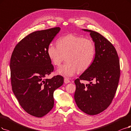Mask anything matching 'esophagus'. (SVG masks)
Instances as JSON below:
<instances>
[{"label": "esophagus", "mask_w": 131, "mask_h": 131, "mask_svg": "<svg viewBox=\"0 0 131 131\" xmlns=\"http://www.w3.org/2000/svg\"><path fill=\"white\" fill-rule=\"evenodd\" d=\"M64 83H65V84H68V83H70V80H69L68 78H65L64 79Z\"/></svg>", "instance_id": "1"}]
</instances>
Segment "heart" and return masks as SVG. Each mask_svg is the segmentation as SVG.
<instances>
[{"label":"heart","mask_w":131,"mask_h":131,"mask_svg":"<svg viewBox=\"0 0 131 131\" xmlns=\"http://www.w3.org/2000/svg\"><path fill=\"white\" fill-rule=\"evenodd\" d=\"M57 46L51 43L47 54L53 65L59 66L66 62L57 70V74L66 77L74 75L78 71L84 72L92 64L95 56L94 42L89 39L73 34L62 37L57 41Z\"/></svg>","instance_id":"obj_1"}]
</instances>
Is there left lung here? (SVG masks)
I'll list each match as a JSON object with an SVG mask.
<instances>
[{
	"instance_id": "8db88e82",
	"label": "left lung",
	"mask_w": 131,
	"mask_h": 131,
	"mask_svg": "<svg viewBox=\"0 0 131 131\" xmlns=\"http://www.w3.org/2000/svg\"><path fill=\"white\" fill-rule=\"evenodd\" d=\"M95 46V56L92 64L74 81L76 90L74 100L84 113L95 115L107 108L114 98L120 78L119 57L115 47L100 33L89 30ZM80 80L89 81L85 85ZM95 81L93 84L91 81Z\"/></svg>"
}]
</instances>
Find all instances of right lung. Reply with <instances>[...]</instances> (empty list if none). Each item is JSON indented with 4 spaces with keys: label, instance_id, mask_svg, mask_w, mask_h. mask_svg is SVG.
<instances>
[{
    "label": "right lung",
    "instance_id": "right-lung-1",
    "mask_svg": "<svg viewBox=\"0 0 131 131\" xmlns=\"http://www.w3.org/2000/svg\"><path fill=\"white\" fill-rule=\"evenodd\" d=\"M60 30L54 27L32 32L19 42L10 60L12 89L21 107L40 118L54 106V91L62 85L64 78L46 77L54 70L47 54L48 45Z\"/></svg>",
    "mask_w": 131,
    "mask_h": 131
}]
</instances>
